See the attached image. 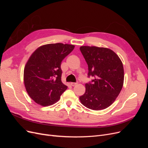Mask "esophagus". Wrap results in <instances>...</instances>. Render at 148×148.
I'll return each mask as SVG.
<instances>
[{"mask_svg": "<svg viewBox=\"0 0 148 148\" xmlns=\"http://www.w3.org/2000/svg\"><path fill=\"white\" fill-rule=\"evenodd\" d=\"M77 84H78V83H73V82H72V83H70V84L71 85V86H75V85H77Z\"/></svg>", "mask_w": 148, "mask_h": 148, "instance_id": "34e87169", "label": "esophagus"}]
</instances>
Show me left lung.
Returning <instances> with one entry per match:
<instances>
[{
  "label": "left lung",
  "instance_id": "8db88e82",
  "mask_svg": "<svg viewBox=\"0 0 148 148\" xmlns=\"http://www.w3.org/2000/svg\"><path fill=\"white\" fill-rule=\"evenodd\" d=\"M79 49L88 66V77L94 78L85 84L86 91L79 96V100L88 109H105L122 90L124 80L122 62L109 49L82 46Z\"/></svg>",
  "mask_w": 148,
  "mask_h": 148
}]
</instances>
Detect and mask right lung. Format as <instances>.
Returning a JSON list of instances; mask_svg holds the SVG:
<instances>
[{"instance_id":"1","label":"right lung","mask_w":148,"mask_h":148,"mask_svg":"<svg viewBox=\"0 0 148 148\" xmlns=\"http://www.w3.org/2000/svg\"><path fill=\"white\" fill-rule=\"evenodd\" d=\"M75 46L62 43L49 44L38 48L24 69V83L28 95L42 106L59 101L67 86L62 82L61 63Z\"/></svg>"}]
</instances>
